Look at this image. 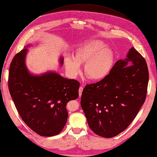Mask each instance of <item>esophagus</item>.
<instances>
[{
	"mask_svg": "<svg viewBox=\"0 0 157 157\" xmlns=\"http://www.w3.org/2000/svg\"><path fill=\"white\" fill-rule=\"evenodd\" d=\"M82 90H83V87L82 86H80L79 88V97L81 96V94H82Z\"/></svg>",
	"mask_w": 157,
	"mask_h": 157,
	"instance_id": "34e87169",
	"label": "esophagus"
}]
</instances>
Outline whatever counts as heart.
<instances>
[{
	"label": "heart",
	"instance_id": "b5f03b06",
	"mask_svg": "<svg viewBox=\"0 0 157 157\" xmlns=\"http://www.w3.org/2000/svg\"><path fill=\"white\" fill-rule=\"evenodd\" d=\"M115 55L101 40H93L84 44L76 52L75 58L68 55L65 66L68 74L76 78L81 72V64L85 65V75L93 80H100L107 76L113 68Z\"/></svg>",
	"mask_w": 157,
	"mask_h": 157
}]
</instances>
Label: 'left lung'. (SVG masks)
<instances>
[{"mask_svg": "<svg viewBox=\"0 0 157 157\" xmlns=\"http://www.w3.org/2000/svg\"><path fill=\"white\" fill-rule=\"evenodd\" d=\"M148 82L145 59L132 47L99 82L84 88L81 105L89 127L97 135L111 138L125 130L144 104Z\"/></svg>", "mask_w": 157, "mask_h": 157, "instance_id": "8db88e82", "label": "left lung"}]
</instances>
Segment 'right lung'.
<instances>
[{
    "label": "right lung",
    "mask_w": 157,
    "mask_h": 157,
    "mask_svg": "<svg viewBox=\"0 0 157 157\" xmlns=\"http://www.w3.org/2000/svg\"><path fill=\"white\" fill-rule=\"evenodd\" d=\"M28 44L13 58L9 88L20 116L35 132L43 137L57 135L68 119L66 104L79 96V82L63 78L54 71L32 73L26 65ZM64 58H59L61 66Z\"/></svg>",
    "instance_id": "1"
}]
</instances>
